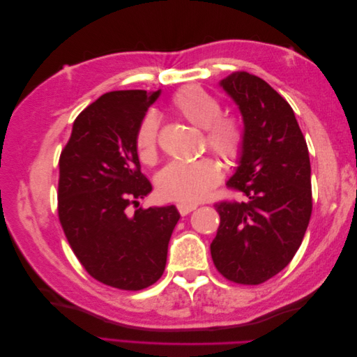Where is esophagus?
I'll return each instance as SVG.
<instances>
[{"label":"esophagus","mask_w":357,"mask_h":357,"mask_svg":"<svg viewBox=\"0 0 357 357\" xmlns=\"http://www.w3.org/2000/svg\"><path fill=\"white\" fill-rule=\"evenodd\" d=\"M197 208V204H186V202H178L177 204V210L181 215H186L189 214L190 211H193Z\"/></svg>","instance_id":"1"}]
</instances>
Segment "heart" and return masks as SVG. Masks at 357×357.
Wrapping results in <instances>:
<instances>
[{"instance_id":"1","label":"heart","mask_w":357,"mask_h":357,"mask_svg":"<svg viewBox=\"0 0 357 357\" xmlns=\"http://www.w3.org/2000/svg\"><path fill=\"white\" fill-rule=\"evenodd\" d=\"M171 107L186 122L204 129L205 143L213 153L228 164H234L243 155L245 128L235 114L222 113L218 96L198 84H188L171 98ZM159 123L153 114H146L135 131V150L139 162L153 165L158 160ZM220 180V168L211 158L193 162H172L156 177L159 195L180 202H198Z\"/></svg>"}]
</instances>
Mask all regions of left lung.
Masks as SVG:
<instances>
[{
    "label": "left lung",
    "instance_id": "obj_1",
    "mask_svg": "<svg viewBox=\"0 0 357 357\" xmlns=\"http://www.w3.org/2000/svg\"><path fill=\"white\" fill-rule=\"evenodd\" d=\"M240 107L245 144L228 188L244 201L214 204L220 215L210 250L232 283L261 284L294 259L312 211L307 142L289 102L265 80L234 71L220 82Z\"/></svg>",
    "mask_w": 357,
    "mask_h": 357
}]
</instances>
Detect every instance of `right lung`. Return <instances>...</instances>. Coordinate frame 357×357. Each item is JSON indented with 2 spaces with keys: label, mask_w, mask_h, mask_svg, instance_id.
<instances>
[{
  "label": "right lung",
  "mask_w": 357,
  "mask_h": 357,
  "mask_svg": "<svg viewBox=\"0 0 357 357\" xmlns=\"http://www.w3.org/2000/svg\"><path fill=\"white\" fill-rule=\"evenodd\" d=\"M159 92H107L77 116L59 156L58 215L75 257L91 277L142 290L164 274L174 205L128 207L152 190L142 174L135 131Z\"/></svg>",
  "instance_id": "1"
}]
</instances>
